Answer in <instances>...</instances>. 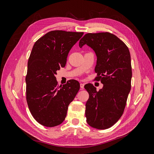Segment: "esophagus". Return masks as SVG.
<instances>
[{
    "instance_id": "1",
    "label": "esophagus",
    "mask_w": 154,
    "mask_h": 154,
    "mask_svg": "<svg viewBox=\"0 0 154 154\" xmlns=\"http://www.w3.org/2000/svg\"><path fill=\"white\" fill-rule=\"evenodd\" d=\"M84 85H85V84L84 83H80V88H82V89H83V88H84Z\"/></svg>"
}]
</instances>
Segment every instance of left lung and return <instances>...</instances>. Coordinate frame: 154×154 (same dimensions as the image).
<instances>
[{"label":"left lung","instance_id":"obj_1","mask_svg":"<svg viewBox=\"0 0 154 154\" xmlns=\"http://www.w3.org/2000/svg\"><path fill=\"white\" fill-rule=\"evenodd\" d=\"M87 44L97 56V81L103 87L98 91L91 83L85 85L89 97L85 117L91 127L105 130L113 126L123 113L131 88V58L128 47L109 32L87 33L79 46Z\"/></svg>","mask_w":154,"mask_h":154}]
</instances>
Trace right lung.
I'll use <instances>...</instances> for the list:
<instances>
[{"instance_id":"add662e5","label":"right lung","mask_w":154,"mask_h":154,"mask_svg":"<svg viewBox=\"0 0 154 154\" xmlns=\"http://www.w3.org/2000/svg\"><path fill=\"white\" fill-rule=\"evenodd\" d=\"M83 32L55 30L48 32L35 43L27 62L26 100L32 117L45 127L61 124L69 105L75 97L80 83L69 80L58 85L56 74L64 67L72 46Z\"/></svg>"}]
</instances>
